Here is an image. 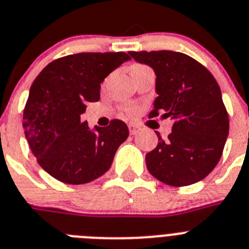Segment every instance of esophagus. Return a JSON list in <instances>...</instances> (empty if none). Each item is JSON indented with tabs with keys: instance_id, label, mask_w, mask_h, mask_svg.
Masks as SVG:
<instances>
[{
	"instance_id": "34e87169",
	"label": "esophagus",
	"mask_w": 249,
	"mask_h": 249,
	"mask_svg": "<svg viewBox=\"0 0 249 249\" xmlns=\"http://www.w3.org/2000/svg\"><path fill=\"white\" fill-rule=\"evenodd\" d=\"M139 126H138V125H135V124H129V131H130V134L131 135H135V134H138L139 133Z\"/></svg>"
}]
</instances>
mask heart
Segmentation results:
<instances>
[{
	"label": "heart",
	"mask_w": 249,
	"mask_h": 249,
	"mask_svg": "<svg viewBox=\"0 0 249 249\" xmlns=\"http://www.w3.org/2000/svg\"><path fill=\"white\" fill-rule=\"evenodd\" d=\"M135 68H142V66H140V65H135V66H133V69ZM126 111L129 112V114H133V112H135V109H134V107H126Z\"/></svg>",
	"instance_id": "1"
}]
</instances>
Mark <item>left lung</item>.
Segmentation results:
<instances>
[{"mask_svg": "<svg viewBox=\"0 0 249 249\" xmlns=\"http://www.w3.org/2000/svg\"><path fill=\"white\" fill-rule=\"evenodd\" d=\"M135 61L157 75L158 96L149 118L163 112L173 120L172 133L145 155L146 168L173 187L194 184L219 161L229 131L228 112L218 83L193 57L176 51H129Z\"/></svg>", "mask_w": 249, "mask_h": 249, "instance_id": "8db88e82", "label": "left lung"}]
</instances>
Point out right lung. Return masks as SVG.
I'll use <instances>...</instances> for the list:
<instances>
[{
	"mask_svg": "<svg viewBox=\"0 0 249 249\" xmlns=\"http://www.w3.org/2000/svg\"><path fill=\"white\" fill-rule=\"evenodd\" d=\"M130 60L125 53H81L50 62L30 89L22 126L32 154L51 177L68 184H85L107 172L129 137L122 120L89 127L80 115L99 101L100 84Z\"/></svg>",
	"mask_w": 249,
	"mask_h": 249,
	"instance_id": "right-lung-1",
	"label": "right lung"
}]
</instances>
